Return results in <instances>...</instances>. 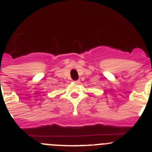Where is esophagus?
Wrapping results in <instances>:
<instances>
[{
	"mask_svg": "<svg viewBox=\"0 0 152 152\" xmlns=\"http://www.w3.org/2000/svg\"><path fill=\"white\" fill-rule=\"evenodd\" d=\"M74 82H75V83H76V84H79V81H74Z\"/></svg>",
	"mask_w": 152,
	"mask_h": 152,
	"instance_id": "34e87169",
	"label": "esophagus"
}]
</instances>
